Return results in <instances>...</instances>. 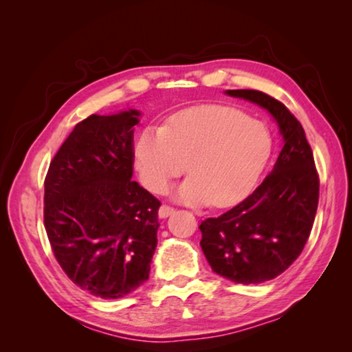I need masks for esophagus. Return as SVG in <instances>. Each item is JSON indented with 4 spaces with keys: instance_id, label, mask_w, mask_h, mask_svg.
I'll return each mask as SVG.
<instances>
[{
    "instance_id": "obj_1",
    "label": "esophagus",
    "mask_w": 352,
    "mask_h": 352,
    "mask_svg": "<svg viewBox=\"0 0 352 352\" xmlns=\"http://www.w3.org/2000/svg\"><path fill=\"white\" fill-rule=\"evenodd\" d=\"M174 208H170V206H168V205H162L160 206V210H158V217L160 219H166V217H169L170 214H174Z\"/></svg>"
}]
</instances>
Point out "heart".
I'll use <instances>...</instances> for the list:
<instances>
[{"mask_svg":"<svg viewBox=\"0 0 352 352\" xmlns=\"http://www.w3.org/2000/svg\"><path fill=\"white\" fill-rule=\"evenodd\" d=\"M272 147L264 122L228 107H204L182 113L163 130H142L133 144V163L153 192H163L189 169L192 174L175 188L174 197L190 206L225 208L252 192Z\"/></svg>","mask_w":352,"mask_h":352,"instance_id":"1","label":"heart"}]
</instances>
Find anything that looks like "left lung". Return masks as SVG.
I'll list each match as a JSON object with an SVG mask.
<instances>
[{"instance_id":"left-lung-1","label":"left lung","mask_w":352,"mask_h":352,"mask_svg":"<svg viewBox=\"0 0 352 352\" xmlns=\"http://www.w3.org/2000/svg\"><path fill=\"white\" fill-rule=\"evenodd\" d=\"M269 111L283 138L270 175L245 200L201 222L200 245L217 275L237 284H261L294 264L311 234L320 182L300 121L279 100L258 90H226Z\"/></svg>"}]
</instances>
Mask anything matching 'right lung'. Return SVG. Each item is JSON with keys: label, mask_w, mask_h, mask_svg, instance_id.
Wrapping results in <instances>:
<instances>
[{"label": "right lung", "mask_w": 352, "mask_h": 352, "mask_svg": "<svg viewBox=\"0 0 352 352\" xmlns=\"http://www.w3.org/2000/svg\"><path fill=\"white\" fill-rule=\"evenodd\" d=\"M140 110L91 115L58 148L45 180V228L58 264L105 300L144 284L157 248L160 201L132 182Z\"/></svg>", "instance_id": "1"}]
</instances>
